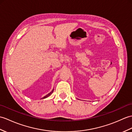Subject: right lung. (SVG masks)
<instances>
[{
  "mask_svg": "<svg viewBox=\"0 0 132 132\" xmlns=\"http://www.w3.org/2000/svg\"><path fill=\"white\" fill-rule=\"evenodd\" d=\"M53 90H54V89H53V90H52L51 92L50 93H48V94H47V95H46V96H45L44 97H43L42 98H41V99H44V98H47V97H48L49 96H51V95L52 94V93H53Z\"/></svg>",
  "mask_w": 132,
  "mask_h": 132,
  "instance_id": "right-lung-1",
  "label": "right lung"
}]
</instances>
